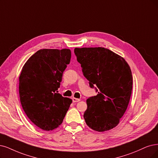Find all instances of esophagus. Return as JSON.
Here are the masks:
<instances>
[{
	"label": "esophagus",
	"mask_w": 158,
	"mask_h": 158,
	"mask_svg": "<svg viewBox=\"0 0 158 158\" xmlns=\"http://www.w3.org/2000/svg\"><path fill=\"white\" fill-rule=\"evenodd\" d=\"M81 100L80 99H78V98H72V101L73 103H75V102H79Z\"/></svg>",
	"instance_id": "esophagus-1"
}]
</instances>
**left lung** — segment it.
I'll return each instance as SVG.
<instances>
[{
	"instance_id": "1",
	"label": "left lung",
	"mask_w": 158,
	"mask_h": 158,
	"mask_svg": "<svg viewBox=\"0 0 158 158\" xmlns=\"http://www.w3.org/2000/svg\"><path fill=\"white\" fill-rule=\"evenodd\" d=\"M74 53L90 87L98 93L86 100V124L97 131L111 130L118 124L130 100L133 78L130 66L104 48H75Z\"/></svg>"
}]
</instances>
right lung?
<instances>
[{"label":"right lung","mask_w":158,"mask_h":158,"mask_svg":"<svg viewBox=\"0 0 158 158\" xmlns=\"http://www.w3.org/2000/svg\"><path fill=\"white\" fill-rule=\"evenodd\" d=\"M70 59L68 49H44L35 52L23 67L19 86L22 107L28 118L45 131L62 124L72 102L57 93Z\"/></svg>","instance_id":"obj_1"}]
</instances>
